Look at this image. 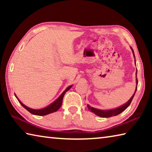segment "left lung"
Wrapping results in <instances>:
<instances>
[{"mask_svg": "<svg viewBox=\"0 0 152 152\" xmlns=\"http://www.w3.org/2000/svg\"><path fill=\"white\" fill-rule=\"evenodd\" d=\"M131 49H132V52H133V57L135 58V54H134V51H133V50L132 49V48L131 47ZM136 65V64H135ZM137 70H136V84H137V86H136V88H135V92L133 93V96L130 98V99L129 100V101L126 102L125 104L121 105V106H120L117 108H115V109H109V110H102V109H96V108H94L91 106H90L89 104H87V107H88V109H89V110L92 113H94L95 115H98L99 117H111L113 116H116V115L120 114L121 113H122L123 111H124V110L127 109V108L129 106V104H131V102H132V100L133 99V97L135 96V94L136 92V91H137V84H138V81H137Z\"/></svg>", "mask_w": 152, "mask_h": 152, "instance_id": "8db88e82", "label": "left lung"}]
</instances>
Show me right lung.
Returning <instances> with one entry per match:
<instances>
[{
	"label": "right lung",
	"instance_id": "add662e5",
	"mask_svg": "<svg viewBox=\"0 0 152 152\" xmlns=\"http://www.w3.org/2000/svg\"><path fill=\"white\" fill-rule=\"evenodd\" d=\"M72 86V85L68 86V88H67L65 91H64L60 95V96H59L57 99L55 100V101L53 102H51L50 104H49L47 107L43 108V109H31V108L27 107L26 105H25L19 99H18L16 94H15V96H16L18 101H19V102L20 103V104H21L22 106L25 109L27 110L29 113H31L33 115H38V116H43V115H46L50 114V113H52L57 111V110L60 109V107L61 106V104H62V100H63L64 94H66V92L68 91V90H70Z\"/></svg>",
	"mask_w": 152,
	"mask_h": 152
}]
</instances>
